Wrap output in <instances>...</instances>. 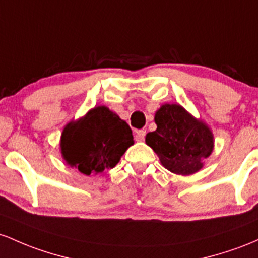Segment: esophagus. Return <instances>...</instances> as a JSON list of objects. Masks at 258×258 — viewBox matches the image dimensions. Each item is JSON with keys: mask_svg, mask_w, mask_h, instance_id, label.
<instances>
[{"mask_svg": "<svg viewBox=\"0 0 258 258\" xmlns=\"http://www.w3.org/2000/svg\"><path fill=\"white\" fill-rule=\"evenodd\" d=\"M145 137H146V132H145V130H138L137 134H135V140L144 141Z\"/></svg>", "mask_w": 258, "mask_h": 258, "instance_id": "esophagus-1", "label": "esophagus"}]
</instances>
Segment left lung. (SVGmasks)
<instances>
[{"instance_id":"obj_1","label":"left lung","mask_w":258,"mask_h":258,"mask_svg":"<svg viewBox=\"0 0 258 258\" xmlns=\"http://www.w3.org/2000/svg\"><path fill=\"white\" fill-rule=\"evenodd\" d=\"M157 129L146 135V144L168 170L179 175L199 172L213 150V137L206 124L179 105H163L156 112Z\"/></svg>"}]
</instances>
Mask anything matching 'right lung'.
Segmentation results:
<instances>
[{"label": "right lung", "instance_id": "1", "mask_svg": "<svg viewBox=\"0 0 258 258\" xmlns=\"http://www.w3.org/2000/svg\"><path fill=\"white\" fill-rule=\"evenodd\" d=\"M133 144L130 126L105 106L69 123L60 138L63 158L86 175L113 168Z\"/></svg>", "mask_w": 258, "mask_h": 258}]
</instances>
